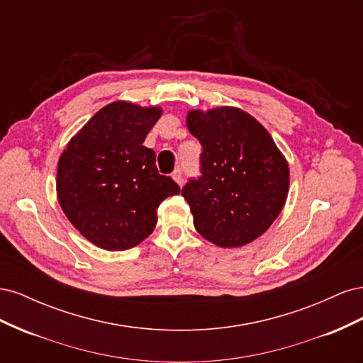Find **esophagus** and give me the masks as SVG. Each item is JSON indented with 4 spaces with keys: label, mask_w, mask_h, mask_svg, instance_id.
<instances>
[{
    "label": "esophagus",
    "mask_w": 363,
    "mask_h": 363,
    "mask_svg": "<svg viewBox=\"0 0 363 363\" xmlns=\"http://www.w3.org/2000/svg\"><path fill=\"white\" fill-rule=\"evenodd\" d=\"M172 179L177 182V184H180V186H183V172H182V169H175L174 171V174H172Z\"/></svg>",
    "instance_id": "esophagus-1"
}]
</instances>
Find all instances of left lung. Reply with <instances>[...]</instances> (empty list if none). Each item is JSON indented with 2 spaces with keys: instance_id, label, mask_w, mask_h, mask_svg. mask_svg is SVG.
<instances>
[{
  "instance_id": "left-lung-1",
  "label": "left lung",
  "mask_w": 363,
  "mask_h": 363,
  "mask_svg": "<svg viewBox=\"0 0 363 363\" xmlns=\"http://www.w3.org/2000/svg\"><path fill=\"white\" fill-rule=\"evenodd\" d=\"M186 125L203 147L201 175L182 189L196 232L223 248L252 242L286 203V159L267 128L236 107L191 111Z\"/></svg>"
}]
</instances>
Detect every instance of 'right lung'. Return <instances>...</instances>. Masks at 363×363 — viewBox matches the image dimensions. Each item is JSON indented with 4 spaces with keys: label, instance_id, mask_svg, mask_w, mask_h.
Here are the masks:
<instances>
[{
    "label": "right lung",
    "instance_id": "right-lung-1",
    "mask_svg": "<svg viewBox=\"0 0 363 363\" xmlns=\"http://www.w3.org/2000/svg\"><path fill=\"white\" fill-rule=\"evenodd\" d=\"M160 107L115 101L98 111L62 152L57 199L71 224L96 247L133 248L157 224V207L180 186L162 175L144 145Z\"/></svg>",
    "mask_w": 363,
    "mask_h": 363
}]
</instances>
